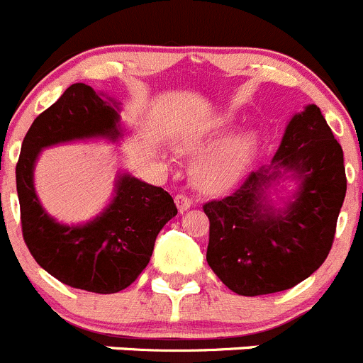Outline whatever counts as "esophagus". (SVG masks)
Wrapping results in <instances>:
<instances>
[{
    "label": "esophagus",
    "mask_w": 363,
    "mask_h": 363,
    "mask_svg": "<svg viewBox=\"0 0 363 363\" xmlns=\"http://www.w3.org/2000/svg\"><path fill=\"white\" fill-rule=\"evenodd\" d=\"M175 203H177L179 211L184 213V211H188L189 207H191V199H189L188 195H184V193H177V195H175Z\"/></svg>",
    "instance_id": "34e87169"
}]
</instances>
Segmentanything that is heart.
<instances>
[{
    "mask_svg": "<svg viewBox=\"0 0 363 363\" xmlns=\"http://www.w3.org/2000/svg\"><path fill=\"white\" fill-rule=\"evenodd\" d=\"M253 150V138L250 135L235 136L221 143L202 157L195 167L196 184L207 191H216L230 184L245 170Z\"/></svg>",
    "mask_w": 363,
    "mask_h": 363,
    "instance_id": "b5f03b06",
    "label": "heart"
}]
</instances>
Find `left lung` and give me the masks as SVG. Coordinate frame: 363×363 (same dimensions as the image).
Wrapping results in <instances>:
<instances>
[{
  "instance_id": "1",
  "label": "left lung",
  "mask_w": 363,
  "mask_h": 363,
  "mask_svg": "<svg viewBox=\"0 0 363 363\" xmlns=\"http://www.w3.org/2000/svg\"><path fill=\"white\" fill-rule=\"evenodd\" d=\"M279 167L302 179L297 200L286 211L262 203L263 186ZM269 168L252 172L227 196L203 203L207 264L241 296L279 293L308 279L332 250L346 196L342 147L315 104L294 115L273 157L275 172Z\"/></svg>"
}]
</instances>
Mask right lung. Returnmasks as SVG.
Listing matches in <instances>:
<instances>
[{"label": "right lung", "instance_id": "right-lung-1", "mask_svg": "<svg viewBox=\"0 0 363 363\" xmlns=\"http://www.w3.org/2000/svg\"><path fill=\"white\" fill-rule=\"evenodd\" d=\"M117 106L92 86L74 83L28 129L16 167L21 227L28 250L65 286L111 294L131 286L149 264L157 234L177 214L163 188L122 175L111 206L92 223H56L38 203L33 164L40 149L90 136L117 138Z\"/></svg>", "mask_w": 363, "mask_h": 363}]
</instances>
